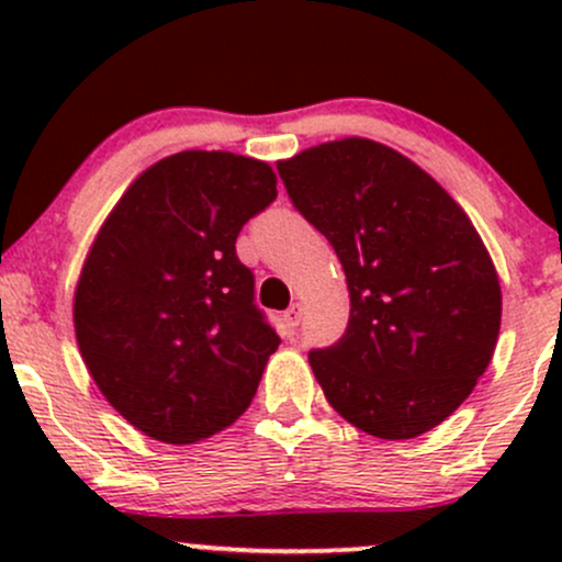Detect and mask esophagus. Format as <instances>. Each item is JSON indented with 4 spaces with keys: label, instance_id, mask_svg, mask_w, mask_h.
Here are the masks:
<instances>
[{
    "label": "esophagus",
    "instance_id": "1",
    "mask_svg": "<svg viewBox=\"0 0 562 562\" xmlns=\"http://www.w3.org/2000/svg\"><path fill=\"white\" fill-rule=\"evenodd\" d=\"M301 317H303V306H301V303H299V301L290 303L288 312L282 314V322H285V327H288V333H290V335H293V333H295V327L301 325Z\"/></svg>",
    "mask_w": 562,
    "mask_h": 562
}]
</instances>
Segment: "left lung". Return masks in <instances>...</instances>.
I'll use <instances>...</instances> for the list:
<instances>
[{"label": "left lung", "instance_id": "1", "mask_svg": "<svg viewBox=\"0 0 562 562\" xmlns=\"http://www.w3.org/2000/svg\"><path fill=\"white\" fill-rule=\"evenodd\" d=\"M295 209L344 263V338L308 351L344 420L389 441L441 425L499 338L502 290L465 211L420 166L364 137L277 164Z\"/></svg>", "mask_w": 562, "mask_h": 562}]
</instances>
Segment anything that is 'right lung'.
Segmentation results:
<instances>
[{
	"label": "right lung",
	"instance_id": "add662e5",
	"mask_svg": "<svg viewBox=\"0 0 562 562\" xmlns=\"http://www.w3.org/2000/svg\"><path fill=\"white\" fill-rule=\"evenodd\" d=\"M277 198L263 160L184 150L142 171L97 232L74 295L89 375L124 420L195 443L256 396L280 335L235 240Z\"/></svg>",
	"mask_w": 562,
	"mask_h": 562
}]
</instances>
